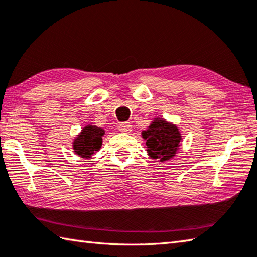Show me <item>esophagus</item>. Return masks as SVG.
Returning <instances> with one entry per match:
<instances>
[{
  "label": "esophagus",
  "mask_w": 257,
  "mask_h": 257,
  "mask_svg": "<svg viewBox=\"0 0 257 257\" xmlns=\"http://www.w3.org/2000/svg\"><path fill=\"white\" fill-rule=\"evenodd\" d=\"M119 130L123 134H130L133 132V127L130 125L129 123H125V122H122L119 124Z\"/></svg>",
  "instance_id": "esophagus-1"
}]
</instances>
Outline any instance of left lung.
<instances>
[{
	"mask_svg": "<svg viewBox=\"0 0 257 257\" xmlns=\"http://www.w3.org/2000/svg\"><path fill=\"white\" fill-rule=\"evenodd\" d=\"M142 136L146 140L149 157L159 159V162L175 157L183 139L177 125L163 118H155L149 127L142 132Z\"/></svg>",
	"mask_w": 257,
	"mask_h": 257,
	"instance_id": "obj_1",
	"label": "left lung"
}]
</instances>
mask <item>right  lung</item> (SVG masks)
<instances>
[{
	"label": "right lung",
	"mask_w": 257,
	"mask_h": 257,
	"mask_svg": "<svg viewBox=\"0 0 257 257\" xmlns=\"http://www.w3.org/2000/svg\"><path fill=\"white\" fill-rule=\"evenodd\" d=\"M103 135L104 130L102 128L92 124L84 125L81 133L73 140L74 154L83 159L91 158L92 155L101 148Z\"/></svg>",
	"instance_id": "obj_1"
}]
</instances>
